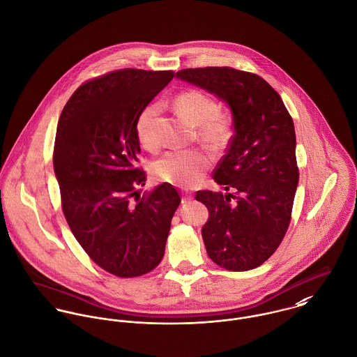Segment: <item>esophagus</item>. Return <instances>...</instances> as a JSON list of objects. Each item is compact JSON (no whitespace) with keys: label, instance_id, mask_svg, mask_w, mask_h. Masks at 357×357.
Returning <instances> with one entry per match:
<instances>
[{"label":"esophagus","instance_id":"1","mask_svg":"<svg viewBox=\"0 0 357 357\" xmlns=\"http://www.w3.org/2000/svg\"><path fill=\"white\" fill-rule=\"evenodd\" d=\"M192 198H194V197H192L191 192H188V191H183V192H181V202H183V204L190 202Z\"/></svg>","mask_w":357,"mask_h":357}]
</instances>
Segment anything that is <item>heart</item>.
<instances>
[{"mask_svg":"<svg viewBox=\"0 0 357 357\" xmlns=\"http://www.w3.org/2000/svg\"><path fill=\"white\" fill-rule=\"evenodd\" d=\"M177 111L194 125H198V135L211 150L225 149L234 135V119L229 111L218 109L217 102L198 89H190L176 96ZM159 104H147L137 115L135 132L139 143L147 149H156L153 121ZM211 156L201 149L172 150L159 156L153 163V174L158 180L180 187L197 185L210 169Z\"/></svg>","mask_w":357,"mask_h":357,"instance_id":"b5f03b06","label":"heart"}]
</instances>
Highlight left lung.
<instances>
[{"mask_svg":"<svg viewBox=\"0 0 357 357\" xmlns=\"http://www.w3.org/2000/svg\"><path fill=\"white\" fill-rule=\"evenodd\" d=\"M176 75L231 108L235 135L213 172L227 192L204 190L195 199L208 210L202 238L211 261L234 272L255 269L276 252L291 220L300 178L293 118L279 93L253 73L204 67Z\"/></svg>","mask_w":357,"mask_h":357,"instance_id":"left-lung-1","label":"left lung"}]
</instances>
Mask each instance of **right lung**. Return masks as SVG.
I'll use <instances>...</instances> for the list:
<instances>
[{"label":"right lung","mask_w":357,"mask_h":357,"mask_svg":"<svg viewBox=\"0 0 357 357\" xmlns=\"http://www.w3.org/2000/svg\"><path fill=\"white\" fill-rule=\"evenodd\" d=\"M174 73L122 68L84 82L64 105L53 167L61 210L85 253L118 278L151 272L165 255L173 214L181 202L163 183L140 194L139 112Z\"/></svg>","instance_id":"right-lung-1"}]
</instances>
